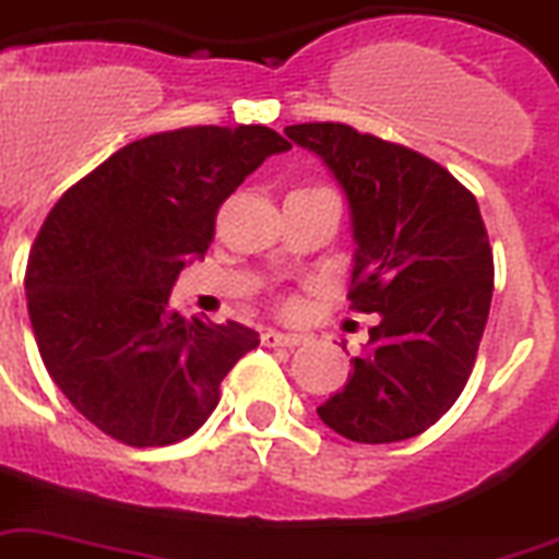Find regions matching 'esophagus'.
<instances>
[{
	"instance_id": "1",
	"label": "esophagus",
	"mask_w": 559,
	"mask_h": 559,
	"mask_svg": "<svg viewBox=\"0 0 559 559\" xmlns=\"http://www.w3.org/2000/svg\"><path fill=\"white\" fill-rule=\"evenodd\" d=\"M261 344H264V347H298V344H301V335H287V333H278V330H264V333H261Z\"/></svg>"
}]
</instances>
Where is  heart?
I'll use <instances>...</instances> for the list:
<instances>
[{
  "instance_id": "1",
  "label": "heart",
  "mask_w": 559,
  "mask_h": 559,
  "mask_svg": "<svg viewBox=\"0 0 559 559\" xmlns=\"http://www.w3.org/2000/svg\"><path fill=\"white\" fill-rule=\"evenodd\" d=\"M295 307H298V304H295V301L287 304V310H295Z\"/></svg>"
}]
</instances>
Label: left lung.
Returning <instances> with one entry per match:
<instances>
[{
  "instance_id": "1",
  "label": "left lung",
  "mask_w": 559,
  "mask_h": 559,
  "mask_svg": "<svg viewBox=\"0 0 559 559\" xmlns=\"http://www.w3.org/2000/svg\"><path fill=\"white\" fill-rule=\"evenodd\" d=\"M287 138L344 186L358 243L350 310L379 312L321 421L365 444L419 437L468 384L491 310L493 252L474 192L425 154L344 122L287 126Z\"/></svg>"
}]
</instances>
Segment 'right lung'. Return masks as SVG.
<instances>
[{
  "instance_id": "obj_1",
  "label": "right lung",
  "mask_w": 559,
  "mask_h": 559,
  "mask_svg": "<svg viewBox=\"0 0 559 559\" xmlns=\"http://www.w3.org/2000/svg\"><path fill=\"white\" fill-rule=\"evenodd\" d=\"M289 143L266 126H189L122 146L68 189L25 266L31 326L53 384L106 437L160 448L192 437L221 382L258 347L238 321L169 304L221 203Z\"/></svg>"
}]
</instances>
